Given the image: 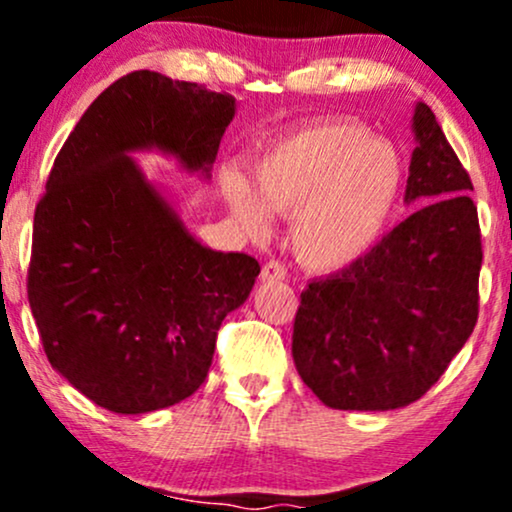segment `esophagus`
I'll list each match as a JSON object with an SVG mask.
<instances>
[{"instance_id": "1", "label": "esophagus", "mask_w": 512, "mask_h": 512, "mask_svg": "<svg viewBox=\"0 0 512 512\" xmlns=\"http://www.w3.org/2000/svg\"><path fill=\"white\" fill-rule=\"evenodd\" d=\"M260 279L262 281H284L286 279V267L279 260H269L262 267Z\"/></svg>"}]
</instances>
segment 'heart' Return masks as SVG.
Masks as SVG:
<instances>
[{
	"label": "heart",
	"instance_id": "b5f03b06",
	"mask_svg": "<svg viewBox=\"0 0 512 512\" xmlns=\"http://www.w3.org/2000/svg\"><path fill=\"white\" fill-rule=\"evenodd\" d=\"M402 180V161L390 144L370 139L354 122L332 120L269 146L255 163V187L228 173L223 190L250 236L267 233L272 209L293 219L291 245L305 267L337 272L383 236Z\"/></svg>",
	"mask_w": 512,
	"mask_h": 512
}]
</instances>
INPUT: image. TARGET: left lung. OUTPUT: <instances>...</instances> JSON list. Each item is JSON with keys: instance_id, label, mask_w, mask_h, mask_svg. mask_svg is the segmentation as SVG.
<instances>
[{"instance_id": "8db88e82", "label": "left lung", "mask_w": 512, "mask_h": 512, "mask_svg": "<svg viewBox=\"0 0 512 512\" xmlns=\"http://www.w3.org/2000/svg\"><path fill=\"white\" fill-rule=\"evenodd\" d=\"M414 211L361 260L301 293L293 363L322 404L390 411L424 397L479 315L481 233L467 170L426 103L411 117Z\"/></svg>"}]
</instances>
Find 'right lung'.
<instances>
[{
	"mask_svg": "<svg viewBox=\"0 0 512 512\" xmlns=\"http://www.w3.org/2000/svg\"><path fill=\"white\" fill-rule=\"evenodd\" d=\"M236 98L132 72L96 98L64 142L35 207L28 303L50 366L115 414H149L207 378L223 317L260 264L216 252L134 154L211 178Z\"/></svg>",
	"mask_w": 512,
	"mask_h": 512,
	"instance_id": "right-lung-1",
	"label": "right lung"
}]
</instances>
